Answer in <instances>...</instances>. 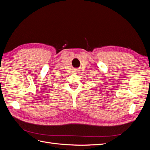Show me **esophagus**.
<instances>
[{
    "instance_id": "obj_1",
    "label": "esophagus",
    "mask_w": 150,
    "mask_h": 150,
    "mask_svg": "<svg viewBox=\"0 0 150 150\" xmlns=\"http://www.w3.org/2000/svg\"><path fill=\"white\" fill-rule=\"evenodd\" d=\"M80 69H78V68H77V69H75L74 70V74H78V73H79L80 72Z\"/></svg>"
}]
</instances>
